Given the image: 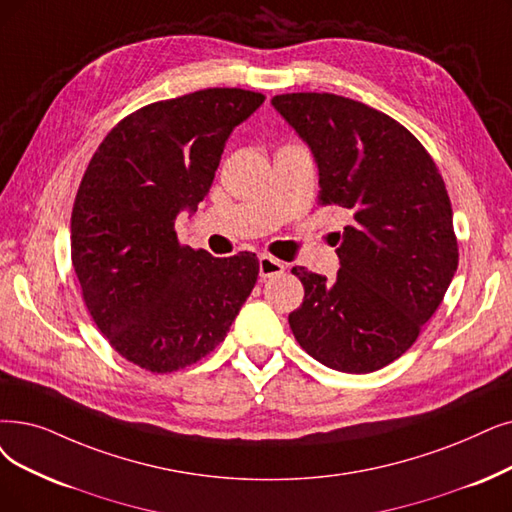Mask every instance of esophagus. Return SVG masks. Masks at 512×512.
<instances>
[{"mask_svg":"<svg viewBox=\"0 0 512 512\" xmlns=\"http://www.w3.org/2000/svg\"><path fill=\"white\" fill-rule=\"evenodd\" d=\"M258 271H260V277L262 279H269V277H275V275H281L285 271V264L273 256H267L262 254L258 258Z\"/></svg>","mask_w":512,"mask_h":512,"instance_id":"1","label":"esophagus"}]
</instances>
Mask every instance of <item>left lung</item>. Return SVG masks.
<instances>
[{
    "mask_svg": "<svg viewBox=\"0 0 512 512\" xmlns=\"http://www.w3.org/2000/svg\"><path fill=\"white\" fill-rule=\"evenodd\" d=\"M271 105L313 151L319 206L351 216L336 279L292 269L304 285L294 338L332 370L376 372L416 342L458 269L445 182L410 130L363 102L294 92Z\"/></svg>",
    "mask_w": 512,
    "mask_h": 512,
    "instance_id": "obj_1",
    "label": "left lung"
}]
</instances>
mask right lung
Listing matches in <instances>:
<instances>
[{
  "mask_svg": "<svg viewBox=\"0 0 512 512\" xmlns=\"http://www.w3.org/2000/svg\"><path fill=\"white\" fill-rule=\"evenodd\" d=\"M264 102L208 88L124 117L100 142L73 203L71 260L113 349L168 374L210 355L258 279V258L180 245L174 222L208 195L224 145Z\"/></svg>",
  "mask_w": 512,
  "mask_h": 512,
  "instance_id": "1",
  "label": "right lung"
}]
</instances>
